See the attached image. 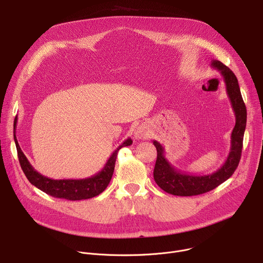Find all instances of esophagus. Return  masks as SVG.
Segmentation results:
<instances>
[{"label": "esophagus", "mask_w": 263, "mask_h": 263, "mask_svg": "<svg viewBox=\"0 0 263 263\" xmlns=\"http://www.w3.org/2000/svg\"><path fill=\"white\" fill-rule=\"evenodd\" d=\"M148 133V129L145 126L139 125L134 130V137L136 139H146L149 136Z\"/></svg>", "instance_id": "obj_1"}]
</instances>
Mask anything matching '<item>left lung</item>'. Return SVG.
<instances>
[{
	"instance_id": "obj_1",
	"label": "left lung",
	"mask_w": 263,
	"mask_h": 263,
	"mask_svg": "<svg viewBox=\"0 0 263 263\" xmlns=\"http://www.w3.org/2000/svg\"><path fill=\"white\" fill-rule=\"evenodd\" d=\"M211 67L217 69L226 84V91L235 114V126L231 133V147L224 163L214 173L197 176L182 173L177 170L164 155V147L157 140H153L157 148V159L154 167V180L165 193L190 197L202 195L214 190L222 182L228 180L238 166L243 134L247 125V108L243 103L237 78L234 72L218 60H211Z\"/></svg>"
}]
</instances>
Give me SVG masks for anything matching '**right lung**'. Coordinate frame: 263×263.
I'll return each mask as SVG.
<instances>
[{"label":"right lung","instance_id":"1","mask_svg":"<svg viewBox=\"0 0 263 263\" xmlns=\"http://www.w3.org/2000/svg\"><path fill=\"white\" fill-rule=\"evenodd\" d=\"M15 126H16V120L14 121V130H15ZM14 138H15V134H14ZM14 140L16 144L17 156H18L21 167L24 174L26 175L27 179L29 180V182L32 185L36 186L39 190L43 191L44 193L54 198L65 199L69 201L86 200V199H90L96 196H99L101 193H103L106 190V187L108 186L112 178V175H114L118 152L122 147L131 145L133 142L130 137L127 138L121 145L117 147L116 151L111 154L106 164L104 165L103 170L89 178L54 180V179L45 177L37 172L25 156L16 138Z\"/></svg>","mask_w":263,"mask_h":263}]
</instances>
